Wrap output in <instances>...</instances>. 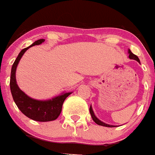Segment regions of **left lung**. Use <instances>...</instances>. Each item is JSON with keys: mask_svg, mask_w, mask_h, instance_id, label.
Masks as SVG:
<instances>
[{"mask_svg": "<svg viewBox=\"0 0 155 155\" xmlns=\"http://www.w3.org/2000/svg\"><path fill=\"white\" fill-rule=\"evenodd\" d=\"M129 53H130V55H129V58H130V59H133V60H136V61H137V62L140 63V60H139V58H138V57H137V56H136V55H135V54H134V53H133L132 52H131L130 50H129ZM89 111H90V114H91V118H92V120H94V123L98 124V125L103 126V127H115V126L109 125V124H105V123H103V122L100 121V120H98V118H97L96 116H94V113H93L92 109H91V106H90Z\"/></svg>", "mask_w": 155, "mask_h": 155, "instance_id": "left-lung-1", "label": "left lung"}]
</instances>
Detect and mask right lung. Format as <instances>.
Segmentation results:
<instances>
[{
	"label": "right lung",
	"mask_w": 155,
	"mask_h": 155,
	"mask_svg": "<svg viewBox=\"0 0 155 155\" xmlns=\"http://www.w3.org/2000/svg\"><path fill=\"white\" fill-rule=\"evenodd\" d=\"M44 41V39L35 41L31 46L25 48L19 53L15 61L12 65L10 79L11 91H12L14 101L15 102L18 108L25 116H26L31 120L39 122H48L57 120L61 113L64 100L71 94V92L63 93L61 95H59L51 100L39 101V100L33 99L28 97L18 86L16 83L15 71L19 61L21 60L25 52L26 51L28 48L35 46V45L41 44Z\"/></svg>",
	"instance_id": "1"
}]
</instances>
